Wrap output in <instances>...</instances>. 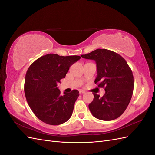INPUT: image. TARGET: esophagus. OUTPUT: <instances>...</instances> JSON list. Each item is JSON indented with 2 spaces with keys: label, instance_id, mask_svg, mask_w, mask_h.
<instances>
[{
  "label": "esophagus",
  "instance_id": "obj_1",
  "mask_svg": "<svg viewBox=\"0 0 155 155\" xmlns=\"http://www.w3.org/2000/svg\"><path fill=\"white\" fill-rule=\"evenodd\" d=\"M79 94H84V93H85V91H83V90H81V89H80V90L79 91Z\"/></svg>",
  "mask_w": 155,
  "mask_h": 155
}]
</instances>
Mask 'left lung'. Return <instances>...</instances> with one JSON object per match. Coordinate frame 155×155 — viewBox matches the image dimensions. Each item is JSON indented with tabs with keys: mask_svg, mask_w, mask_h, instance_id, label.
<instances>
[{
	"mask_svg": "<svg viewBox=\"0 0 155 155\" xmlns=\"http://www.w3.org/2000/svg\"><path fill=\"white\" fill-rule=\"evenodd\" d=\"M81 56L95 61L97 76L94 83L105 91L101 97L94 93L93 101L88 105L92 114L104 121L118 118L126 110L133 96L132 70L124 58L109 50L99 48Z\"/></svg>",
	"mask_w": 155,
	"mask_h": 155,
	"instance_id": "1",
	"label": "left lung"
}]
</instances>
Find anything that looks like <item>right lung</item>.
Returning <instances> with one entry per match:
<instances>
[{
  "instance_id": "1",
  "label": "right lung",
  "mask_w": 155,
  "mask_h": 155,
  "mask_svg": "<svg viewBox=\"0 0 155 155\" xmlns=\"http://www.w3.org/2000/svg\"><path fill=\"white\" fill-rule=\"evenodd\" d=\"M80 58L78 55L49 54L37 59L28 69L25 96L32 112L44 123L58 125L71 117L79 91L73 90L61 95L58 84L66 76L70 67Z\"/></svg>"
}]
</instances>
